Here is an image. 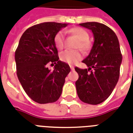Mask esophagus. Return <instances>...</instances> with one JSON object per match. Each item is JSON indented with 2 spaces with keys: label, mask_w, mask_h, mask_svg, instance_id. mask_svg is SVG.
Listing matches in <instances>:
<instances>
[{
  "label": "esophagus",
  "mask_w": 133,
  "mask_h": 133,
  "mask_svg": "<svg viewBox=\"0 0 133 133\" xmlns=\"http://www.w3.org/2000/svg\"><path fill=\"white\" fill-rule=\"evenodd\" d=\"M70 69H71V70H74V67L72 66V65H70Z\"/></svg>",
  "instance_id": "34e87169"
}]
</instances>
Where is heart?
Returning a JSON list of instances; mask_svg holds the SVG:
<instances>
[{
    "mask_svg": "<svg viewBox=\"0 0 133 133\" xmlns=\"http://www.w3.org/2000/svg\"><path fill=\"white\" fill-rule=\"evenodd\" d=\"M70 34L76 36L79 39V42L77 45V49H80L82 51H87L90 48V42L88 40L89 34L85 29L81 27H74L68 31ZM54 44L58 49H63L64 47V34L61 31H58L54 37ZM82 58V54L79 51H70L65 50L60 54L61 61L70 65H74L80 61Z\"/></svg>",
    "mask_w": 133,
    "mask_h": 133,
    "instance_id": "b5f03b06",
    "label": "heart"
}]
</instances>
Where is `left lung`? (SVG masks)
<instances>
[{
    "label": "left lung",
    "mask_w": 133,
    "mask_h": 133,
    "mask_svg": "<svg viewBox=\"0 0 133 133\" xmlns=\"http://www.w3.org/2000/svg\"><path fill=\"white\" fill-rule=\"evenodd\" d=\"M79 25L91 30L94 42L82 61L88 69L75 68L79 75L75 82L77 93L82 102L97 105L111 95L118 81L122 54L118 37L109 26L95 22Z\"/></svg>",
    "instance_id": "1"
}]
</instances>
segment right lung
<instances>
[{"instance_id":"add662e5","label":"right lung","mask_w":133,"mask_h":133,"mask_svg":"<svg viewBox=\"0 0 133 133\" xmlns=\"http://www.w3.org/2000/svg\"><path fill=\"white\" fill-rule=\"evenodd\" d=\"M68 24L43 22L24 31L15 54L17 75L26 94L39 104L56 102L65 79L70 72L68 64L59 61L55 35ZM56 64L54 70L47 67Z\"/></svg>"}]
</instances>
